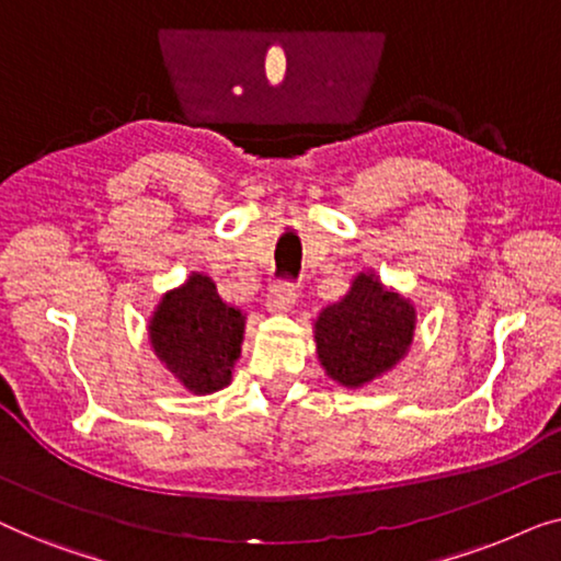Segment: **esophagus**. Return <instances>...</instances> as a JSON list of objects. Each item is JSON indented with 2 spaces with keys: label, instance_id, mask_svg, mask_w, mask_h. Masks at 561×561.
Instances as JSON below:
<instances>
[{
  "label": "esophagus",
  "instance_id": "1",
  "mask_svg": "<svg viewBox=\"0 0 561 561\" xmlns=\"http://www.w3.org/2000/svg\"><path fill=\"white\" fill-rule=\"evenodd\" d=\"M296 301V288L290 283H275L265 298V309L271 313H286Z\"/></svg>",
  "mask_w": 561,
  "mask_h": 561
}]
</instances>
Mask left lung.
I'll return each mask as SVG.
<instances>
[{
	"label": "left lung",
	"mask_w": 561,
	"mask_h": 561,
	"mask_svg": "<svg viewBox=\"0 0 561 561\" xmlns=\"http://www.w3.org/2000/svg\"><path fill=\"white\" fill-rule=\"evenodd\" d=\"M416 332V306L375 271L357 273L340 301L313 321L324 373L342 388H363L401 363Z\"/></svg>",
	"instance_id": "1"
}]
</instances>
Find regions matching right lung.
Returning a JSON list of instances; mask_svg holds the SVG:
<instances>
[{"label":"right lung","mask_w":561,"mask_h":561,"mask_svg":"<svg viewBox=\"0 0 561 561\" xmlns=\"http://www.w3.org/2000/svg\"><path fill=\"white\" fill-rule=\"evenodd\" d=\"M248 313L221 301L209 275L191 273L165 290L148 321L150 347L188 393L209 396L232 382Z\"/></svg>","instance_id":"obj_1"}]
</instances>
